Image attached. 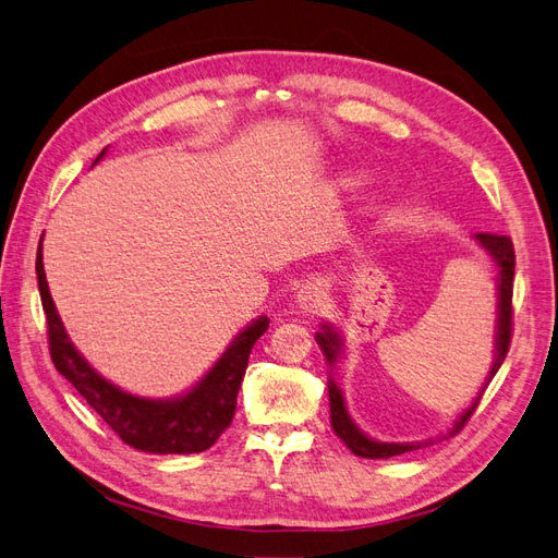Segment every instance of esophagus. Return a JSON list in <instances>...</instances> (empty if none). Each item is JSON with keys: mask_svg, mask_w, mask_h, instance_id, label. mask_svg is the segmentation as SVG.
<instances>
[{"mask_svg": "<svg viewBox=\"0 0 558 558\" xmlns=\"http://www.w3.org/2000/svg\"><path fill=\"white\" fill-rule=\"evenodd\" d=\"M326 289L320 283H305L302 289L298 291V307L302 314H316L320 312V307L326 305Z\"/></svg>", "mask_w": 558, "mask_h": 558, "instance_id": "1", "label": "esophagus"}]
</instances>
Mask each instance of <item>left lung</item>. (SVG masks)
Segmentation results:
<instances>
[{
	"label": "left lung",
	"mask_w": 558,
	"mask_h": 558,
	"mask_svg": "<svg viewBox=\"0 0 558 558\" xmlns=\"http://www.w3.org/2000/svg\"><path fill=\"white\" fill-rule=\"evenodd\" d=\"M477 240L482 242V246L492 253L494 260L498 263V272H500V283H498V337H496V363L492 367V375H488V381H492V377L498 373V367L502 365L505 356H508L510 351V344H512V316H514V310H512V286H514V246H512V240L508 238V234H494V232H480ZM316 342L320 344V351L326 353V359L332 363L337 351H340V337H337L330 328H326V332H318L316 335ZM486 388V386H484ZM328 396H330V421H332V430L342 437L344 445L356 453V456H363V459H391V456H398V453H404V451H412V449H421L424 445L416 442V445H388V442H375L369 440L367 435H363L356 426H353V421L349 418L347 414V408H344V398H342V391L337 388V384L332 379H328ZM482 400V393L480 398L472 402V408L456 421V426L451 430L459 433L470 416L475 414L477 404ZM433 445V442H426V447Z\"/></svg>",
	"instance_id": "8db88e82"
}]
</instances>
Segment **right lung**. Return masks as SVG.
<instances>
[{
	"mask_svg": "<svg viewBox=\"0 0 558 558\" xmlns=\"http://www.w3.org/2000/svg\"><path fill=\"white\" fill-rule=\"evenodd\" d=\"M37 279L48 326L50 361L125 445L150 453H195L209 449L221 437L238 408V391L246 373L248 353L269 326L267 316H260L228 347L191 393L174 400H144L99 377L72 347L48 293L41 242L37 251Z\"/></svg>",
	"mask_w": 558,
	"mask_h": 558,
	"instance_id": "obj_1",
	"label": "right lung"
}]
</instances>
